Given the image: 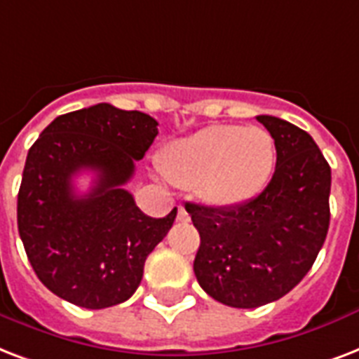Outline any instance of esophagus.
I'll use <instances>...</instances> for the list:
<instances>
[{
  "label": "esophagus",
  "mask_w": 359,
  "mask_h": 359,
  "mask_svg": "<svg viewBox=\"0 0 359 359\" xmlns=\"http://www.w3.org/2000/svg\"><path fill=\"white\" fill-rule=\"evenodd\" d=\"M177 221H180V223H189V213L187 211H185V208H182V205H180V208H177Z\"/></svg>",
  "instance_id": "esophagus-1"
}]
</instances>
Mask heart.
<instances>
[{
    "instance_id": "heart-1",
    "label": "heart",
    "mask_w": 359,
    "mask_h": 359,
    "mask_svg": "<svg viewBox=\"0 0 359 359\" xmlns=\"http://www.w3.org/2000/svg\"><path fill=\"white\" fill-rule=\"evenodd\" d=\"M275 142L266 129L211 125L172 142L161 170L180 187L194 189L205 204L234 208L257 196L271 177Z\"/></svg>"
}]
</instances>
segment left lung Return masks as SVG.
I'll list each match as a JSON object with an SVG mask.
<instances>
[{
	"instance_id": "obj_1",
	"label": "left lung",
	"mask_w": 359,
	"mask_h": 359,
	"mask_svg": "<svg viewBox=\"0 0 359 359\" xmlns=\"http://www.w3.org/2000/svg\"><path fill=\"white\" fill-rule=\"evenodd\" d=\"M277 149L262 193L234 208L187 202L200 234L194 275L211 298L238 309L271 304L304 279L330 226L332 170L309 133L257 116Z\"/></svg>"
}]
</instances>
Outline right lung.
I'll return each mask as SVG.
<instances>
[{
    "mask_svg": "<svg viewBox=\"0 0 359 359\" xmlns=\"http://www.w3.org/2000/svg\"><path fill=\"white\" fill-rule=\"evenodd\" d=\"M157 125L148 114L99 102L57 116L27 151L18 232L39 280L69 304L104 309L129 299L174 224L176 208L148 217L123 189ZM84 170L96 177L79 195L72 180Z\"/></svg>",
    "mask_w": 359,
    "mask_h": 359,
    "instance_id": "add662e5",
    "label": "right lung"
}]
</instances>
